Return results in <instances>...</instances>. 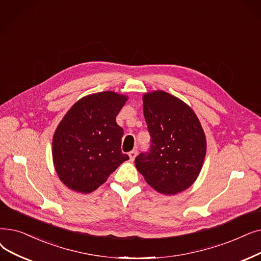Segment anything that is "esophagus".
Returning <instances> with one entry per match:
<instances>
[{"label":"esophagus","instance_id":"esophagus-1","mask_svg":"<svg viewBox=\"0 0 261 261\" xmlns=\"http://www.w3.org/2000/svg\"><path fill=\"white\" fill-rule=\"evenodd\" d=\"M137 154H138V151H137V150H132V151H130V152H129V158H130V160H131V161H134V159H135V156H137Z\"/></svg>","mask_w":261,"mask_h":261}]
</instances>
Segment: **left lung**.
<instances>
[{"label":"left lung","instance_id":"1","mask_svg":"<svg viewBox=\"0 0 261 261\" xmlns=\"http://www.w3.org/2000/svg\"><path fill=\"white\" fill-rule=\"evenodd\" d=\"M143 110L151 145L135 158V166L159 193H180L195 182L206 156L200 121L191 107L163 90L144 94Z\"/></svg>","mask_w":261,"mask_h":261}]
</instances>
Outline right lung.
<instances>
[{
    "mask_svg": "<svg viewBox=\"0 0 261 261\" xmlns=\"http://www.w3.org/2000/svg\"><path fill=\"white\" fill-rule=\"evenodd\" d=\"M127 100L128 96L107 90L81 98L66 113L53 135L52 156L68 189L90 193L129 160L121 152L123 129L116 122Z\"/></svg>",
    "mask_w": 261,
    "mask_h": 261,
    "instance_id": "1",
    "label": "right lung"
}]
</instances>
